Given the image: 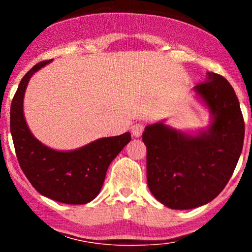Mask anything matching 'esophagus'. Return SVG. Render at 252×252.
I'll return each mask as SVG.
<instances>
[{"mask_svg": "<svg viewBox=\"0 0 252 252\" xmlns=\"http://www.w3.org/2000/svg\"><path fill=\"white\" fill-rule=\"evenodd\" d=\"M143 130H144V124L141 123V122L136 123L131 126V132H132V135L135 136V137H140V136L142 135Z\"/></svg>", "mask_w": 252, "mask_h": 252, "instance_id": "obj_1", "label": "esophagus"}]
</instances>
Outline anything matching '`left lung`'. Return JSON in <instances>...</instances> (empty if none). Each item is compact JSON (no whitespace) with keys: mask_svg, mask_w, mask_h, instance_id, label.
<instances>
[{"mask_svg":"<svg viewBox=\"0 0 252 252\" xmlns=\"http://www.w3.org/2000/svg\"><path fill=\"white\" fill-rule=\"evenodd\" d=\"M194 91L212 115L209 128L192 135L158 122L142 135L150 192L173 210L213 200L232 176L244 142V120L230 83L209 72Z\"/></svg>","mask_w":252,"mask_h":252,"instance_id":"8db88e82","label":"left lung"}]
</instances>
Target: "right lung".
Listing matches in <instances>:
<instances>
[{"label":"right lung","mask_w":252,"mask_h":252,"mask_svg":"<svg viewBox=\"0 0 252 252\" xmlns=\"http://www.w3.org/2000/svg\"><path fill=\"white\" fill-rule=\"evenodd\" d=\"M31 68L19 84L10 106V132L22 172L40 194L63 204L82 205L94 200L106 170L131 140L130 132L104 137L70 152L51 149L34 137L24 116V97L31 77L50 63Z\"/></svg>","instance_id":"right-lung-1"}]
</instances>
